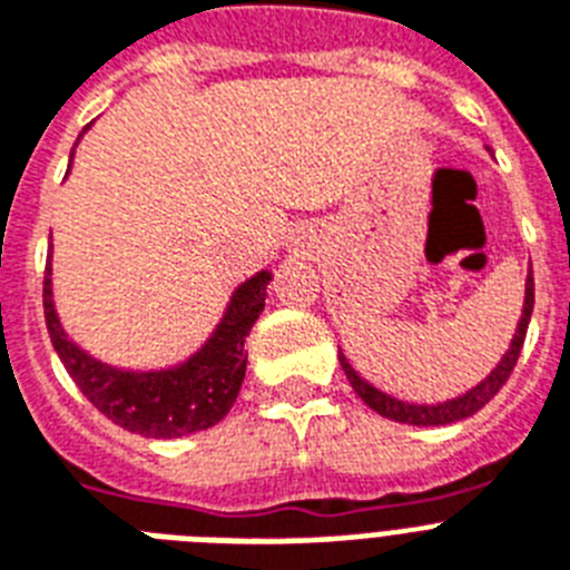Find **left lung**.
<instances>
[{
	"label": "left lung",
	"instance_id": "1",
	"mask_svg": "<svg viewBox=\"0 0 570 570\" xmlns=\"http://www.w3.org/2000/svg\"><path fill=\"white\" fill-rule=\"evenodd\" d=\"M531 311H533V271H528L522 316H520V322H517V334H513L511 347L505 351V356L500 360V365L493 367L485 380L476 382L471 391H465L462 396H454V400L436 402V405H416V402H402V400H396V396L385 394V391H380V387H374L371 382L362 380L354 367H351V362L345 360V354H342V351H340V365H342V371H345L351 387L356 391V396H360V400L365 402L371 411H376L380 416H385V420L405 422V425H422V428L460 422V420H465V416L476 414L480 407H485L493 396L500 394V387L505 385L508 376H511V371H513V365H517V360H520L528 322H531Z\"/></svg>",
	"mask_w": 570,
	"mask_h": 570
}]
</instances>
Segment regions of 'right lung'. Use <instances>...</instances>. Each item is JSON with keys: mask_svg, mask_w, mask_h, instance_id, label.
Masks as SVG:
<instances>
[{"mask_svg": "<svg viewBox=\"0 0 570 570\" xmlns=\"http://www.w3.org/2000/svg\"><path fill=\"white\" fill-rule=\"evenodd\" d=\"M70 163H73V150H70ZM50 254H53V245H50ZM50 254L42 288L50 342L70 380L77 382L79 391L94 402L99 414L130 434L150 436V440H176V436L196 434L228 414L245 380V365H248L245 340L265 311L271 271H259L242 282L230 294L228 308L214 334L188 360L159 367V371H125V367L90 356L65 334L57 305H53Z\"/></svg>", "mask_w": 570, "mask_h": 570, "instance_id": "obj_1", "label": "right lung"}]
</instances>
